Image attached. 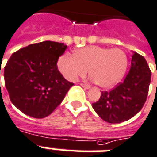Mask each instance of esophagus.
<instances>
[{
	"label": "esophagus",
	"instance_id": "1",
	"mask_svg": "<svg viewBox=\"0 0 157 157\" xmlns=\"http://www.w3.org/2000/svg\"><path fill=\"white\" fill-rule=\"evenodd\" d=\"M81 86H82V87H85V88H86V89H88V88L91 87L90 85H88V84H85V83H81Z\"/></svg>",
	"mask_w": 157,
	"mask_h": 157
}]
</instances>
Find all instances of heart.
Returning <instances> with one entry per match:
<instances>
[{
    "instance_id": "heart-1",
    "label": "heart",
    "mask_w": 157,
    "mask_h": 157,
    "mask_svg": "<svg viewBox=\"0 0 157 157\" xmlns=\"http://www.w3.org/2000/svg\"><path fill=\"white\" fill-rule=\"evenodd\" d=\"M58 67L69 81L74 82L86 75L98 86L109 88L115 86L123 77L128 67V56L120 48L89 46L81 48L74 55L63 53L58 59Z\"/></svg>"
}]
</instances>
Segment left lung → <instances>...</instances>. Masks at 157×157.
I'll return each instance as SVG.
<instances>
[{
	"mask_svg": "<svg viewBox=\"0 0 157 157\" xmlns=\"http://www.w3.org/2000/svg\"><path fill=\"white\" fill-rule=\"evenodd\" d=\"M151 78V71L145 59L134 52L124 81L109 92H102L99 99L92 106L100 118L109 123L129 120L143 108Z\"/></svg>",
	"mask_w": 157,
	"mask_h": 157,
	"instance_id": "left-lung-1",
	"label": "left lung"
}]
</instances>
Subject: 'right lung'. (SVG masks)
Instances as JSON below:
<instances>
[{"label": "right lung", "mask_w": 157, "mask_h": 157, "mask_svg": "<svg viewBox=\"0 0 157 157\" xmlns=\"http://www.w3.org/2000/svg\"><path fill=\"white\" fill-rule=\"evenodd\" d=\"M66 48L63 43L46 40L21 48L10 57L4 68L5 86L11 102L24 114L34 118L48 117L74 85L64 79L57 65Z\"/></svg>", "instance_id": "1"}]
</instances>
